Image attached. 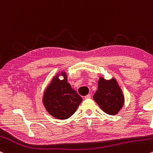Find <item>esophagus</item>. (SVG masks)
Returning a JSON list of instances; mask_svg holds the SVG:
<instances>
[{
  "label": "esophagus",
  "instance_id": "esophagus-1",
  "mask_svg": "<svg viewBox=\"0 0 153 153\" xmlns=\"http://www.w3.org/2000/svg\"><path fill=\"white\" fill-rule=\"evenodd\" d=\"M91 97V95L90 94H88V95L85 96V100H88V99H90Z\"/></svg>",
  "mask_w": 153,
  "mask_h": 153
}]
</instances>
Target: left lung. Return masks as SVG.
Returning <instances> with one entry per match:
<instances>
[{
  "label": "left lung",
  "instance_id": "1",
  "mask_svg": "<svg viewBox=\"0 0 153 153\" xmlns=\"http://www.w3.org/2000/svg\"><path fill=\"white\" fill-rule=\"evenodd\" d=\"M94 100L105 113L116 115L124 105V96L116 79L106 80L100 77L98 89L94 95Z\"/></svg>",
  "mask_w": 153,
  "mask_h": 153
}]
</instances>
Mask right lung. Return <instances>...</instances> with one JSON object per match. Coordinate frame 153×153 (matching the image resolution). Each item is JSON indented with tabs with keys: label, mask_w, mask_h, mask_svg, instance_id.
<instances>
[{
	"label": "right lung",
	"mask_w": 153,
	"mask_h": 153,
	"mask_svg": "<svg viewBox=\"0 0 153 153\" xmlns=\"http://www.w3.org/2000/svg\"><path fill=\"white\" fill-rule=\"evenodd\" d=\"M62 76V80L58 77ZM43 104L46 111L55 118L65 120L75 113L82 98L68 83L66 72L61 71L52 78L43 92Z\"/></svg>",
	"instance_id": "obj_1"
}]
</instances>
